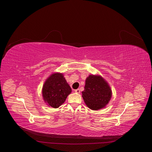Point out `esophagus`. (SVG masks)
<instances>
[{
  "mask_svg": "<svg viewBox=\"0 0 152 152\" xmlns=\"http://www.w3.org/2000/svg\"><path fill=\"white\" fill-rule=\"evenodd\" d=\"M75 92L76 93H77V94H79L80 93V90L79 89H77V90H75Z\"/></svg>",
  "mask_w": 152,
  "mask_h": 152,
  "instance_id": "obj_1",
  "label": "esophagus"
}]
</instances>
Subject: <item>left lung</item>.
Masks as SVG:
<instances>
[{
  "instance_id": "obj_1",
  "label": "left lung",
  "mask_w": 152,
  "mask_h": 152,
  "mask_svg": "<svg viewBox=\"0 0 152 152\" xmlns=\"http://www.w3.org/2000/svg\"><path fill=\"white\" fill-rule=\"evenodd\" d=\"M82 98L93 111L104 108L112 97V90L107 82L99 75H90L85 79Z\"/></svg>"
}]
</instances>
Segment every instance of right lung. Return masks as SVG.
<instances>
[{"label":"right lung","instance_id":"right-lung-1","mask_svg":"<svg viewBox=\"0 0 152 152\" xmlns=\"http://www.w3.org/2000/svg\"><path fill=\"white\" fill-rule=\"evenodd\" d=\"M72 91L64 74L55 72L46 79L42 86V99L48 106L58 108L66 101Z\"/></svg>","mask_w":152,"mask_h":152}]
</instances>
